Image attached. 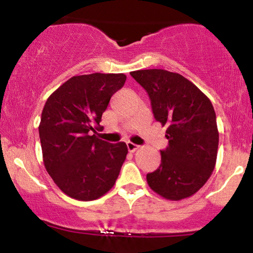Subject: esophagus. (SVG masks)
Wrapping results in <instances>:
<instances>
[{"label":"esophagus","mask_w":253,"mask_h":253,"mask_svg":"<svg viewBox=\"0 0 253 253\" xmlns=\"http://www.w3.org/2000/svg\"><path fill=\"white\" fill-rule=\"evenodd\" d=\"M126 147H127V150L130 151V153H133V151H136L139 148V145L132 143V142H126Z\"/></svg>","instance_id":"obj_1"}]
</instances>
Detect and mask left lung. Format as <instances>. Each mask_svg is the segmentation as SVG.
Wrapping results in <instances>:
<instances>
[{
  "label": "left lung",
  "mask_w": 253,
  "mask_h": 253,
  "mask_svg": "<svg viewBox=\"0 0 253 253\" xmlns=\"http://www.w3.org/2000/svg\"><path fill=\"white\" fill-rule=\"evenodd\" d=\"M130 74L149 94L155 120L167 126L169 144L160 167L147 174L148 185L167 200L192 197L215 167L219 132L212 103L179 73L154 68Z\"/></svg>",
  "instance_id": "left-lung-1"
}]
</instances>
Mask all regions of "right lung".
Listing matches in <instances>:
<instances>
[{
    "label": "right lung",
    "mask_w": 253,
    "mask_h": 253,
    "mask_svg": "<svg viewBox=\"0 0 253 253\" xmlns=\"http://www.w3.org/2000/svg\"><path fill=\"white\" fill-rule=\"evenodd\" d=\"M126 80L123 73L74 76L44 104L39 126L43 165L70 198L96 200L114 187L120 175L126 144L108 143L96 133L110 98Z\"/></svg>",
    "instance_id": "obj_1"
}]
</instances>
